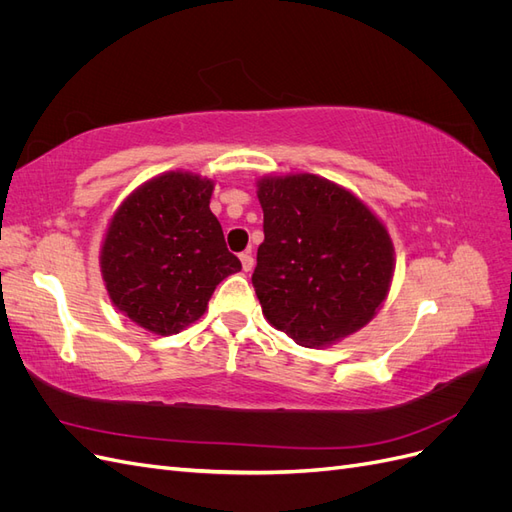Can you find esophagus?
<instances>
[{"label":"esophagus","instance_id":"esophagus-1","mask_svg":"<svg viewBox=\"0 0 512 512\" xmlns=\"http://www.w3.org/2000/svg\"><path fill=\"white\" fill-rule=\"evenodd\" d=\"M241 265H243V271H252L254 269V265H256V260H254V256H252V252H243L241 256Z\"/></svg>","mask_w":512,"mask_h":512}]
</instances>
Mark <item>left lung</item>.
Segmentation results:
<instances>
[{
  "label": "left lung",
  "mask_w": 512,
  "mask_h": 512,
  "mask_svg": "<svg viewBox=\"0 0 512 512\" xmlns=\"http://www.w3.org/2000/svg\"><path fill=\"white\" fill-rule=\"evenodd\" d=\"M265 213L252 284L262 314L303 348L342 342L389 297L395 247L363 200L312 173L256 181Z\"/></svg>",
  "instance_id": "obj_1"
}]
</instances>
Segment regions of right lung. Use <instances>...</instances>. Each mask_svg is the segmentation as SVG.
Masks as SVG:
<instances>
[{"mask_svg": "<svg viewBox=\"0 0 512 512\" xmlns=\"http://www.w3.org/2000/svg\"><path fill=\"white\" fill-rule=\"evenodd\" d=\"M213 185L190 170H168L123 198L106 226L100 273L108 299L149 333L190 327L215 286L241 271L209 209Z\"/></svg>", "mask_w": 512, "mask_h": 512, "instance_id": "1", "label": "right lung"}]
</instances>
